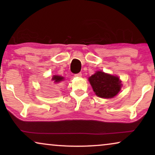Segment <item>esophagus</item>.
Segmentation results:
<instances>
[{"label": "esophagus", "instance_id": "esophagus-1", "mask_svg": "<svg viewBox=\"0 0 155 155\" xmlns=\"http://www.w3.org/2000/svg\"><path fill=\"white\" fill-rule=\"evenodd\" d=\"M75 77H77V78H80L82 76V73H78V74H75Z\"/></svg>", "mask_w": 155, "mask_h": 155}]
</instances>
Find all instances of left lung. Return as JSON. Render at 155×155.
<instances>
[{
	"label": "left lung",
	"instance_id": "left-lung-1",
	"mask_svg": "<svg viewBox=\"0 0 155 155\" xmlns=\"http://www.w3.org/2000/svg\"><path fill=\"white\" fill-rule=\"evenodd\" d=\"M89 81L97 96L104 99L113 98L122 87L119 78L102 71H97L89 78Z\"/></svg>",
	"mask_w": 155,
	"mask_h": 155
}]
</instances>
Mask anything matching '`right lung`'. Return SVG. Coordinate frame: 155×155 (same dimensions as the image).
Returning a JSON list of instances; mask_svg holds the SVG:
<instances>
[{
  "label": "right lung",
  "instance_id": "1",
  "mask_svg": "<svg viewBox=\"0 0 155 155\" xmlns=\"http://www.w3.org/2000/svg\"><path fill=\"white\" fill-rule=\"evenodd\" d=\"M64 80V78L62 77V76H59V75H54L53 76L51 80H53L55 83H58L61 81Z\"/></svg>",
  "mask_w": 155,
  "mask_h": 155
}]
</instances>
